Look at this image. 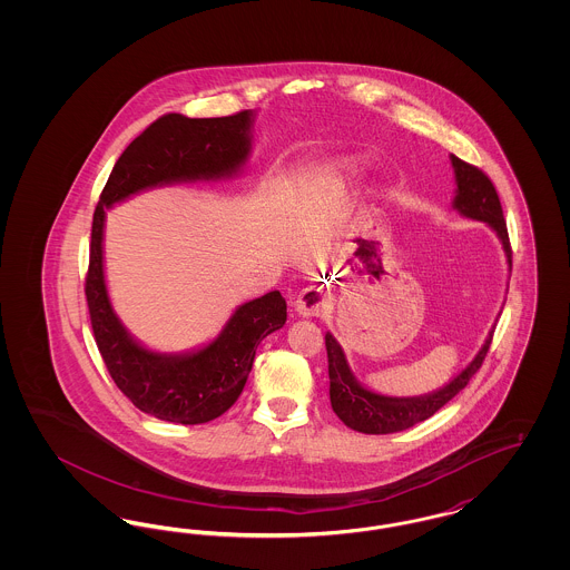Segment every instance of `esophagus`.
Returning a JSON list of instances; mask_svg holds the SVG:
<instances>
[{
  "label": "esophagus",
  "instance_id": "34e87169",
  "mask_svg": "<svg viewBox=\"0 0 570 570\" xmlns=\"http://www.w3.org/2000/svg\"><path fill=\"white\" fill-rule=\"evenodd\" d=\"M328 307H331V301H328L326 291L316 288V286H309L303 293H298L297 301H295L298 316H305V318L323 316L328 312Z\"/></svg>",
  "mask_w": 570,
  "mask_h": 570
}]
</instances>
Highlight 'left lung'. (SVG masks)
Returning <instances> with one entry per match:
<instances>
[{"instance_id": "1", "label": "left lung", "mask_w": 570, "mask_h": 570, "mask_svg": "<svg viewBox=\"0 0 570 570\" xmlns=\"http://www.w3.org/2000/svg\"><path fill=\"white\" fill-rule=\"evenodd\" d=\"M451 163L455 168V181H458V194H455L453 207L460 212L461 216L488 222L504 245V252L511 265L513 252H511L507 219L502 214L495 186L479 166L463 163L458 156H451ZM325 346L326 356H328V382H331L328 395H331L333 412L354 432L393 434L430 419L440 407L449 404L461 389H465V384L479 372V367L488 356L491 335L483 344V348L474 356V361L461 372L458 379L451 380L440 391L423 397H386V395L367 391L354 380L353 372L346 363V354L331 333L325 335Z\"/></svg>"}]
</instances>
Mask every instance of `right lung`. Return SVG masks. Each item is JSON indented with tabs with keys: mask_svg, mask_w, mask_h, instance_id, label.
Here are the masks:
<instances>
[{
	"mask_svg": "<svg viewBox=\"0 0 570 570\" xmlns=\"http://www.w3.org/2000/svg\"><path fill=\"white\" fill-rule=\"evenodd\" d=\"M249 126L252 110L209 119L163 115L119 156L94 212L85 297L98 351L117 389L138 410L168 423H207L239 400L258 344L286 323V301L273 291L244 303L217 340L196 353L158 354L142 348L121 326L107 295L105 209L145 188L230 177L247 160Z\"/></svg>",
	"mask_w": 570,
	"mask_h": 570,
	"instance_id": "obj_1",
	"label": "right lung"
}]
</instances>
